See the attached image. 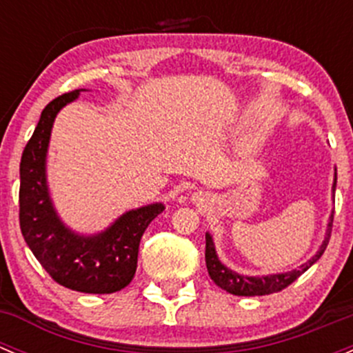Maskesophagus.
Masks as SVG:
<instances>
[{
    "mask_svg": "<svg viewBox=\"0 0 353 353\" xmlns=\"http://www.w3.org/2000/svg\"><path fill=\"white\" fill-rule=\"evenodd\" d=\"M191 199H193V203H196V205H203V203H205V194H203L201 191H198V193H194L193 196H191Z\"/></svg>",
    "mask_w": 353,
    "mask_h": 353,
    "instance_id": "34e87169",
    "label": "esophagus"
}]
</instances>
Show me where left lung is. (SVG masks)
<instances>
[{
  "label": "left lung",
  "instance_id": "8db88e82",
  "mask_svg": "<svg viewBox=\"0 0 353 353\" xmlns=\"http://www.w3.org/2000/svg\"><path fill=\"white\" fill-rule=\"evenodd\" d=\"M336 170V169H334ZM334 188H336V172H334V183H333V193ZM333 213L331 212L330 215V222H328V229H326V236L325 241H323L321 245H319L318 252L309 259L307 263L301 265L299 268L290 270L287 273H275V275H266V276H248V275H241V273L232 272V270L227 268L225 265H222L216 256L215 251V244H213L212 236L206 232V249H205V261H206V268H208V275L213 282L216 283L222 290H227L229 294L234 295H245V297H252V295H268V294H275V292L283 290V288L290 285L292 282L299 279L304 272H307L316 261L323 256L325 252L326 245L330 243L331 237V227H333Z\"/></svg>",
  "mask_w": 353,
  "mask_h": 353
}]
</instances>
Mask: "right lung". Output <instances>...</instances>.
I'll return each instance as SVG.
<instances>
[{
    "label": "right lung",
    "instance_id": "1",
    "mask_svg": "<svg viewBox=\"0 0 353 353\" xmlns=\"http://www.w3.org/2000/svg\"><path fill=\"white\" fill-rule=\"evenodd\" d=\"M81 90L49 102L41 114L20 162V229L42 268L59 285L85 294H112L133 280L138 248L162 203L123 213L112 225L94 236L73 232L61 222L49 196L46 157L58 112Z\"/></svg>",
    "mask_w": 353,
    "mask_h": 353
}]
</instances>
